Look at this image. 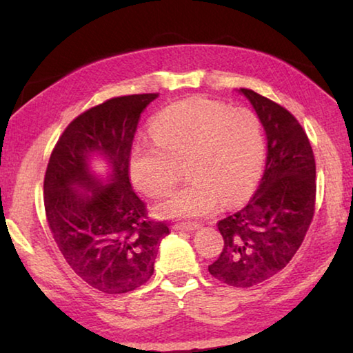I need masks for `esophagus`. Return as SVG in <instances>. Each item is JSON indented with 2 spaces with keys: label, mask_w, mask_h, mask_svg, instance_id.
Returning a JSON list of instances; mask_svg holds the SVG:
<instances>
[{
  "label": "esophagus",
  "mask_w": 353,
  "mask_h": 353,
  "mask_svg": "<svg viewBox=\"0 0 353 353\" xmlns=\"http://www.w3.org/2000/svg\"><path fill=\"white\" fill-rule=\"evenodd\" d=\"M174 230H185V232H194L199 229V224H194V223H181V224H174L172 227Z\"/></svg>",
  "instance_id": "esophagus-1"
}]
</instances>
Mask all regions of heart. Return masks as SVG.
Instances as JSON below:
<instances>
[{"label":"heart","mask_w":353,"mask_h":353,"mask_svg":"<svg viewBox=\"0 0 353 353\" xmlns=\"http://www.w3.org/2000/svg\"><path fill=\"white\" fill-rule=\"evenodd\" d=\"M154 141L135 143L129 157L130 179L149 198H162L181 179L190 182L155 205L165 219H199L221 201L241 202L255 183L263 162L259 118L243 107L227 109L204 98L179 101L157 113Z\"/></svg>","instance_id":"obj_1"}]
</instances>
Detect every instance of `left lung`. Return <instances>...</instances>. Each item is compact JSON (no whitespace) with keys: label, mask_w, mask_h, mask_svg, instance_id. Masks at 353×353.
<instances>
[{"label":"left lung","mask_w":353,"mask_h":353,"mask_svg":"<svg viewBox=\"0 0 353 353\" xmlns=\"http://www.w3.org/2000/svg\"><path fill=\"white\" fill-rule=\"evenodd\" d=\"M266 132L265 172L241 210L218 223L224 248L208 272L249 288L282 271L305 238L314 213L316 163L301 124L282 105L240 88Z\"/></svg>","instance_id":"1"}]
</instances>
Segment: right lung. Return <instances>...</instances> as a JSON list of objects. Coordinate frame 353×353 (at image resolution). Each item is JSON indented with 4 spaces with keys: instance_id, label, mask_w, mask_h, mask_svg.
I'll return each instance as SVG.
<instances>
[{
    "instance_id": "1",
    "label": "right lung",
    "mask_w": 353,
    "mask_h": 353,
    "mask_svg": "<svg viewBox=\"0 0 353 353\" xmlns=\"http://www.w3.org/2000/svg\"><path fill=\"white\" fill-rule=\"evenodd\" d=\"M157 93L112 98L68 124L48 162L43 193L52 238L71 270L93 288L123 294L145 285L168 225L146 218L129 179L141 112ZM108 165L105 176L92 170Z\"/></svg>"
}]
</instances>
